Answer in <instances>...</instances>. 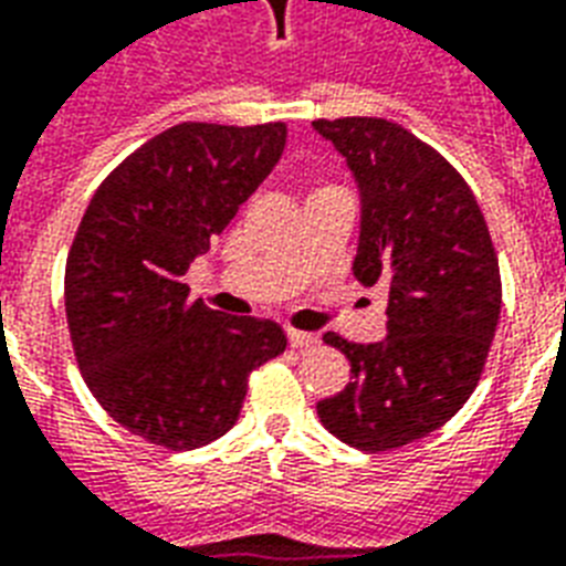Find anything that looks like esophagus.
I'll list each match as a JSON object with an SVG mask.
<instances>
[{
    "mask_svg": "<svg viewBox=\"0 0 566 566\" xmlns=\"http://www.w3.org/2000/svg\"><path fill=\"white\" fill-rule=\"evenodd\" d=\"M287 340H291V347L302 350V347H314L317 344V335L314 332H300V329H287Z\"/></svg>",
    "mask_w": 566,
    "mask_h": 566,
    "instance_id": "34e87169",
    "label": "esophagus"
}]
</instances>
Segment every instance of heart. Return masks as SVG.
I'll return each instance as SVG.
<instances>
[{
  "instance_id": "1",
  "label": "heart",
  "mask_w": 566,
  "mask_h": 566,
  "mask_svg": "<svg viewBox=\"0 0 566 566\" xmlns=\"http://www.w3.org/2000/svg\"><path fill=\"white\" fill-rule=\"evenodd\" d=\"M323 189H332V187H323Z\"/></svg>"
}]
</instances>
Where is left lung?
Here are the masks:
<instances>
[{
	"instance_id": "left-lung-1",
	"label": "left lung",
	"mask_w": 566,
	"mask_h": 566,
	"mask_svg": "<svg viewBox=\"0 0 566 566\" xmlns=\"http://www.w3.org/2000/svg\"><path fill=\"white\" fill-rule=\"evenodd\" d=\"M314 129L359 184L353 273L388 293L382 340L323 335L353 377L317 416L332 437L377 454L439 430L474 391L502 314L499 258L474 192L427 142L386 118H317Z\"/></svg>"
}]
</instances>
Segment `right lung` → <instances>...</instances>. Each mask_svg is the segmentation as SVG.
<instances>
[{"instance_id": "right-lung-1", "label": "right lung", "mask_w": 566, "mask_h": 566, "mask_svg": "<svg viewBox=\"0 0 566 566\" xmlns=\"http://www.w3.org/2000/svg\"><path fill=\"white\" fill-rule=\"evenodd\" d=\"M282 120H184L133 150L94 192L64 266V312L82 379L120 427L192 451L226 437L249 374L282 356L279 323L189 300L210 249L284 150Z\"/></svg>"}]
</instances>
